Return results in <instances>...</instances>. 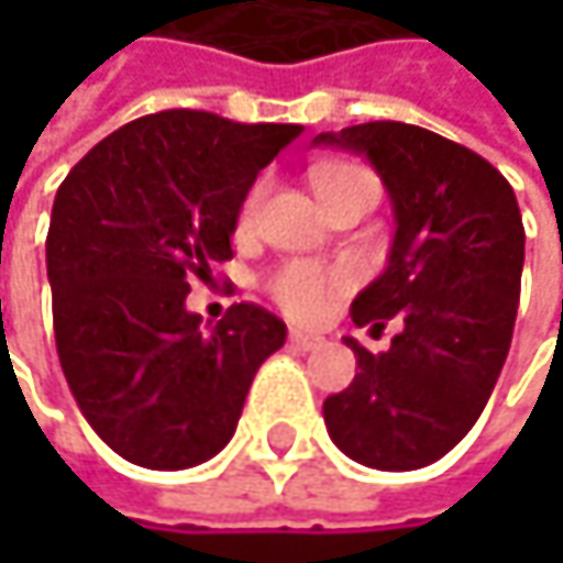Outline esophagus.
Wrapping results in <instances>:
<instances>
[{
    "label": "esophagus",
    "mask_w": 563,
    "mask_h": 563,
    "mask_svg": "<svg viewBox=\"0 0 563 563\" xmlns=\"http://www.w3.org/2000/svg\"><path fill=\"white\" fill-rule=\"evenodd\" d=\"M289 345H292V349H299V352H312L316 345H322V339H319V335H309V332L292 329V332H289Z\"/></svg>",
    "instance_id": "esophagus-1"
}]
</instances>
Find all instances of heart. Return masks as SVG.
<instances>
[{
	"label": "heart",
	"mask_w": 563,
	"mask_h": 563,
	"mask_svg": "<svg viewBox=\"0 0 563 563\" xmlns=\"http://www.w3.org/2000/svg\"><path fill=\"white\" fill-rule=\"evenodd\" d=\"M312 181H316V191L322 198V205L349 188H372V178L368 172L358 169V166H349V163H332V166H319L312 172ZM264 195H267V181H254V188L244 195L241 201V228H254L257 214H261V205H264ZM358 280L355 267L349 264H312V261H286L280 264L271 277H267V292L271 299L280 306L286 316L292 319H302V322H312V319H322L329 312V306L345 296Z\"/></svg>",
	"instance_id": "b5f03b06"
}]
</instances>
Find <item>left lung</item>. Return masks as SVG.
Instances as JSON below:
<instances>
[{
    "instance_id": "1",
    "label": "left lung",
    "mask_w": 563,
    "mask_h": 563,
    "mask_svg": "<svg viewBox=\"0 0 563 563\" xmlns=\"http://www.w3.org/2000/svg\"><path fill=\"white\" fill-rule=\"evenodd\" d=\"M312 143L365 153L391 195L388 271L352 302V322L400 332L388 352L355 339L358 372L325 397L332 443L372 470H420L479 420L506 365L525 228L506 175L479 153L410 123H358Z\"/></svg>"
}]
</instances>
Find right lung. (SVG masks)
Segmentation results:
<instances>
[{
	"mask_svg": "<svg viewBox=\"0 0 563 563\" xmlns=\"http://www.w3.org/2000/svg\"><path fill=\"white\" fill-rule=\"evenodd\" d=\"M299 133L163 110L100 140L60 181L45 241L57 358L80 413L123 460H211L286 342L283 319L257 302H234L205 332L185 296L234 257L244 195Z\"/></svg>",
	"mask_w": 563,
	"mask_h": 563,
	"instance_id": "obj_1",
	"label": "right lung"
}]
</instances>
